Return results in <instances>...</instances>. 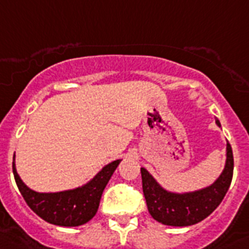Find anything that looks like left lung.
Masks as SVG:
<instances>
[{"label":"left lung","mask_w":249,"mask_h":249,"mask_svg":"<svg viewBox=\"0 0 249 249\" xmlns=\"http://www.w3.org/2000/svg\"><path fill=\"white\" fill-rule=\"evenodd\" d=\"M215 123L221 127L217 118H215ZM225 155L227 159L223 172L213 183L190 192L165 190L142 166V191L150 215L157 221L169 227H190L206 219L220 205L231 183L234 159L229 142H227Z\"/></svg>","instance_id":"1"}]
</instances>
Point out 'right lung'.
<instances>
[{"instance_id": "1", "label": "right lung", "mask_w": 249, "mask_h": 249, "mask_svg": "<svg viewBox=\"0 0 249 249\" xmlns=\"http://www.w3.org/2000/svg\"><path fill=\"white\" fill-rule=\"evenodd\" d=\"M120 163L121 159L114 160L103 166L83 186L59 192H36L29 188L18 174L15 155L12 161V172L20 194L38 216L58 227H79L95 216L103 191Z\"/></svg>"}]
</instances>
